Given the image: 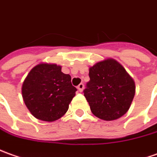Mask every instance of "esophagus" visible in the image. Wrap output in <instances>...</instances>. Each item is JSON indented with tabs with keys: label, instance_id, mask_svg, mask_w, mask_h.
<instances>
[{
	"label": "esophagus",
	"instance_id": "obj_1",
	"mask_svg": "<svg viewBox=\"0 0 157 157\" xmlns=\"http://www.w3.org/2000/svg\"><path fill=\"white\" fill-rule=\"evenodd\" d=\"M77 88H78V90L80 92H82L83 88H84V84L83 83H80L78 85V87H77Z\"/></svg>",
	"mask_w": 157,
	"mask_h": 157
}]
</instances>
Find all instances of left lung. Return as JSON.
Returning a JSON list of instances; mask_svg holds the SVG:
<instances>
[{
	"label": "left lung",
	"instance_id": "left-lung-1",
	"mask_svg": "<svg viewBox=\"0 0 157 157\" xmlns=\"http://www.w3.org/2000/svg\"><path fill=\"white\" fill-rule=\"evenodd\" d=\"M84 89L92 113L103 120H115L127 113L135 95V82L122 65L108 58L89 68Z\"/></svg>",
	"mask_w": 157,
	"mask_h": 157
}]
</instances>
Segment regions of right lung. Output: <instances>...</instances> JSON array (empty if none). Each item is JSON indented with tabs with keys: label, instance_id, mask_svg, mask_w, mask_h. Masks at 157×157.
Here are the masks:
<instances>
[{
	"label": "right lung",
	"instance_id": "obj_1",
	"mask_svg": "<svg viewBox=\"0 0 157 157\" xmlns=\"http://www.w3.org/2000/svg\"><path fill=\"white\" fill-rule=\"evenodd\" d=\"M61 66L51 63L36 65L22 85V97L26 107L36 119L52 122L60 119L77 89L71 76L63 74Z\"/></svg>",
	"mask_w": 157,
	"mask_h": 157
}]
</instances>
